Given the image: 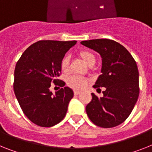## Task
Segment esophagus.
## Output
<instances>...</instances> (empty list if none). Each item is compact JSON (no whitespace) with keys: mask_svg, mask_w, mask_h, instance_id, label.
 I'll return each mask as SVG.
<instances>
[{"mask_svg":"<svg viewBox=\"0 0 152 152\" xmlns=\"http://www.w3.org/2000/svg\"><path fill=\"white\" fill-rule=\"evenodd\" d=\"M80 93H81V92L79 91V90H74V94H75V95H79Z\"/></svg>","mask_w":152,"mask_h":152,"instance_id":"esophagus-1","label":"esophagus"}]
</instances>
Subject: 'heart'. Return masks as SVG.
<instances>
[{"mask_svg":"<svg viewBox=\"0 0 152 152\" xmlns=\"http://www.w3.org/2000/svg\"><path fill=\"white\" fill-rule=\"evenodd\" d=\"M80 56L82 58L83 60L86 62L89 66H94L96 62V57L91 52L87 50H83L79 52ZM61 69L63 72H66L69 69V58L67 56L63 57L61 61ZM66 83L70 87L76 89V90H80L86 87L88 83V80L84 77L79 76H72L69 77L66 80Z\"/></svg>","mask_w":152,"mask_h":152,"instance_id":"obj_1","label":"heart"}]
</instances>
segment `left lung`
Masks as SVG:
<instances>
[{"mask_svg": "<svg viewBox=\"0 0 152 152\" xmlns=\"http://www.w3.org/2000/svg\"><path fill=\"white\" fill-rule=\"evenodd\" d=\"M81 44L100 55L101 75L94 87L106 89L103 97L91 94L86 113L96 126L116 127L129 117L138 98L139 73L136 62L122 45L113 40L93 39L83 41Z\"/></svg>", "mask_w": 152, "mask_h": 152, "instance_id": "left-lung-1", "label": "left lung"}]
</instances>
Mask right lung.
<instances>
[{
  "label": "right lung",
  "mask_w": 152,
  "mask_h": 152,
  "mask_svg": "<svg viewBox=\"0 0 152 152\" xmlns=\"http://www.w3.org/2000/svg\"><path fill=\"white\" fill-rule=\"evenodd\" d=\"M76 43L39 41L27 48L18 61L14 91L23 113L36 125L52 127L66 116L73 91L65 86L53 94L49 87L51 83H56L58 80L61 61Z\"/></svg>",
  "instance_id": "add662e5"
}]
</instances>
